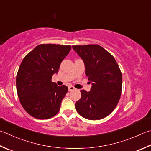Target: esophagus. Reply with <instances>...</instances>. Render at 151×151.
Returning a JSON list of instances; mask_svg holds the SVG:
<instances>
[{
	"instance_id": "esophagus-1",
	"label": "esophagus",
	"mask_w": 151,
	"mask_h": 151,
	"mask_svg": "<svg viewBox=\"0 0 151 151\" xmlns=\"http://www.w3.org/2000/svg\"><path fill=\"white\" fill-rule=\"evenodd\" d=\"M75 89V87H73V86H70L68 87V90H69V91H73Z\"/></svg>"
}]
</instances>
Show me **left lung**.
I'll return each mask as SVG.
<instances>
[{
	"instance_id": "8db88e82",
	"label": "left lung",
	"mask_w": 151,
	"mask_h": 151,
	"mask_svg": "<svg viewBox=\"0 0 151 151\" xmlns=\"http://www.w3.org/2000/svg\"><path fill=\"white\" fill-rule=\"evenodd\" d=\"M73 50L83 59L85 74L92 82L89 92L81 90L76 102L77 112L84 118L98 120L109 116L120 101L122 75L115 58L98 45H73Z\"/></svg>"
}]
</instances>
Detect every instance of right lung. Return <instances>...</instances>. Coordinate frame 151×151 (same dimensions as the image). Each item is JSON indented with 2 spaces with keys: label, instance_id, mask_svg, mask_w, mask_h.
Returning a JSON list of instances; mask_svg holds the SVG:
<instances>
[{
  "label": "right lung",
  "instance_id": "obj_1",
  "mask_svg": "<svg viewBox=\"0 0 151 151\" xmlns=\"http://www.w3.org/2000/svg\"><path fill=\"white\" fill-rule=\"evenodd\" d=\"M71 45L41 44L23 59L16 76V89L24 110L37 119L57 114L68 88L52 82Z\"/></svg>",
  "mask_w": 151,
  "mask_h": 151
}]
</instances>
